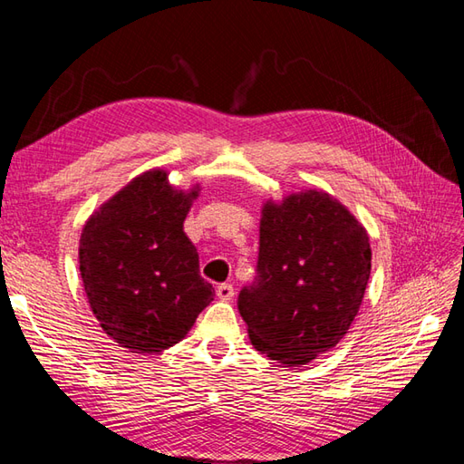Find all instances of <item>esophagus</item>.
<instances>
[{"label": "esophagus", "instance_id": "34e87169", "mask_svg": "<svg viewBox=\"0 0 464 464\" xmlns=\"http://www.w3.org/2000/svg\"><path fill=\"white\" fill-rule=\"evenodd\" d=\"M235 295V289L231 283H221L219 287H217V297H219L221 301H231Z\"/></svg>", "mask_w": 464, "mask_h": 464}]
</instances>
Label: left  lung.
<instances>
[{"mask_svg":"<svg viewBox=\"0 0 464 464\" xmlns=\"http://www.w3.org/2000/svg\"><path fill=\"white\" fill-rule=\"evenodd\" d=\"M371 275L364 227L323 191L265 203L257 275L237 307L259 353L307 364L349 331Z\"/></svg>","mask_w":464,"mask_h":464,"instance_id":"8db88e82","label":"left lung"}]
</instances>
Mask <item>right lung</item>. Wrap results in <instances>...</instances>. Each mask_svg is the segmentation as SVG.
<instances>
[{
	"mask_svg": "<svg viewBox=\"0 0 464 464\" xmlns=\"http://www.w3.org/2000/svg\"><path fill=\"white\" fill-rule=\"evenodd\" d=\"M199 187L177 191L161 169L127 183L95 211L80 239V271L102 329L131 353L179 343L213 301L183 221Z\"/></svg>",
	"mask_w": 464,
	"mask_h": 464,
	"instance_id": "obj_1",
	"label": "right lung"
}]
</instances>
